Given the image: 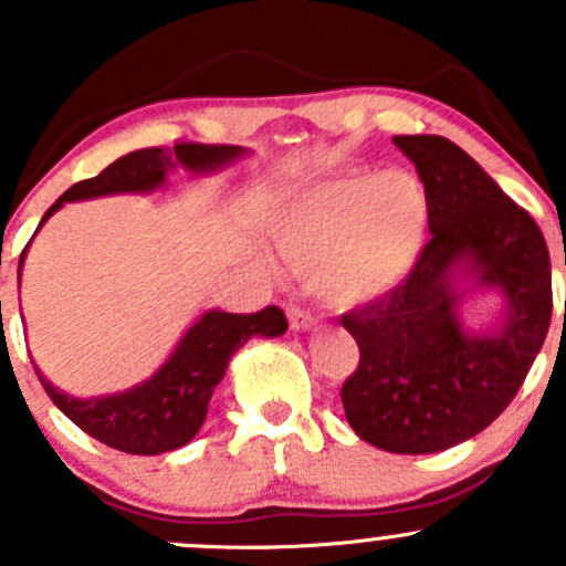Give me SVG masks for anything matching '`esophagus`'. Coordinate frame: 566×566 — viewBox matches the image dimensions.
<instances>
[{
  "instance_id": "esophagus-1",
  "label": "esophagus",
  "mask_w": 566,
  "mask_h": 566,
  "mask_svg": "<svg viewBox=\"0 0 566 566\" xmlns=\"http://www.w3.org/2000/svg\"><path fill=\"white\" fill-rule=\"evenodd\" d=\"M287 317H290V328L293 331H312L317 325L315 317H312L304 306H290Z\"/></svg>"
}]
</instances>
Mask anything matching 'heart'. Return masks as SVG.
Returning <instances> with one entry per match:
<instances>
[{"label": "heart", "instance_id": "obj_1", "mask_svg": "<svg viewBox=\"0 0 566 566\" xmlns=\"http://www.w3.org/2000/svg\"><path fill=\"white\" fill-rule=\"evenodd\" d=\"M430 232L424 182L405 169L347 172L301 188L271 224L284 260L331 306L353 310L405 282Z\"/></svg>", "mask_w": 566, "mask_h": 566}]
</instances>
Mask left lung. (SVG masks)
<instances>
[{
    "label": "left lung",
    "mask_w": 566,
    "mask_h": 566,
    "mask_svg": "<svg viewBox=\"0 0 566 566\" xmlns=\"http://www.w3.org/2000/svg\"><path fill=\"white\" fill-rule=\"evenodd\" d=\"M394 145L424 182L432 238L399 287L342 315L361 353L342 405L361 441L430 454L482 432L521 391L551 328V254L536 221L454 142ZM462 277L505 298L493 332L461 325Z\"/></svg>",
    "instance_id": "1"
}]
</instances>
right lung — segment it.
<instances>
[{
    "label": "right lung",
    "instance_id": "obj_1",
    "mask_svg": "<svg viewBox=\"0 0 566 566\" xmlns=\"http://www.w3.org/2000/svg\"><path fill=\"white\" fill-rule=\"evenodd\" d=\"M238 145H199V142H177L169 147H145L108 164L101 175L67 188L40 219L38 230L62 208L76 199L106 197L123 191H153L164 186L175 169L188 172H213L243 156ZM30 249V243H27ZM27 249L21 251L24 265ZM21 273V268H19ZM287 331V317L279 306H265L254 315H230V312H205L177 342L172 356L145 384L128 391L106 394V397L78 399L54 389L35 367L51 402L87 436L125 454H164L186 447L208 416V402L213 389L224 378L230 358L241 350L251 336H282Z\"/></svg>",
    "mask_w": 566,
    "mask_h": 566
}]
</instances>
